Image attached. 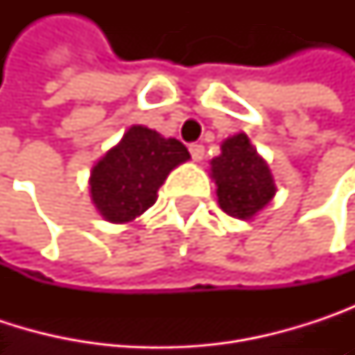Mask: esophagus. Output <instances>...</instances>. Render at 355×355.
<instances>
[{"mask_svg":"<svg viewBox=\"0 0 355 355\" xmlns=\"http://www.w3.org/2000/svg\"><path fill=\"white\" fill-rule=\"evenodd\" d=\"M189 152H191V156H193L195 162L203 160V156H205V148H203L201 144H191V146H189Z\"/></svg>","mask_w":355,"mask_h":355,"instance_id":"1","label":"esophagus"}]
</instances>
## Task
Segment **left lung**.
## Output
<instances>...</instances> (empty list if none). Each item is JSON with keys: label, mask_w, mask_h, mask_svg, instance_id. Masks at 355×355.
I'll use <instances>...</instances> for the list:
<instances>
[{"label": "left lung", "mask_w": 355, "mask_h": 355, "mask_svg": "<svg viewBox=\"0 0 355 355\" xmlns=\"http://www.w3.org/2000/svg\"><path fill=\"white\" fill-rule=\"evenodd\" d=\"M209 164V175L218 187V203L232 218L250 220L277 191L267 162L257 154L245 133L224 139L222 154Z\"/></svg>", "instance_id": "obj_1"}]
</instances>
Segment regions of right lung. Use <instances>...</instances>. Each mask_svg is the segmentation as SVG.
Instances as JSON below:
<instances>
[{
	"instance_id": "add662e5",
	"label": "right lung",
	"mask_w": 355,
	"mask_h": 355,
	"mask_svg": "<svg viewBox=\"0 0 355 355\" xmlns=\"http://www.w3.org/2000/svg\"><path fill=\"white\" fill-rule=\"evenodd\" d=\"M189 158V150L178 139L133 125L94 164L90 173L92 203L108 222H133L156 203L158 189L171 171Z\"/></svg>"
}]
</instances>
